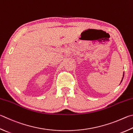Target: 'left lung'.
I'll return each mask as SVG.
<instances>
[{"label": "left lung", "instance_id": "left-lung-1", "mask_svg": "<svg viewBox=\"0 0 133 133\" xmlns=\"http://www.w3.org/2000/svg\"><path fill=\"white\" fill-rule=\"evenodd\" d=\"M123 76H124V74H123Z\"/></svg>", "mask_w": 133, "mask_h": 133}]
</instances>
